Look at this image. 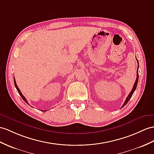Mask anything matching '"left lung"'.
<instances>
[{"instance_id":"obj_1","label":"left lung","mask_w":154,"mask_h":154,"mask_svg":"<svg viewBox=\"0 0 154 154\" xmlns=\"http://www.w3.org/2000/svg\"><path fill=\"white\" fill-rule=\"evenodd\" d=\"M136 58H137V57H136ZM137 63H138V61L137 59ZM138 67H139V65H138V69H137V79H136V80H135V82H134V85H133V89H132V90H131V91L130 92L129 95L127 96V99H126V100H125V102H124V103H123V104L122 105V108H123V106H124L125 105V104H126L127 103L129 102V99L131 98V97H132V95H133V93L134 92V91H135V89H136V88H137V84H138Z\"/></svg>"}]
</instances>
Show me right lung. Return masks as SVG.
I'll use <instances>...</instances> for the list:
<instances>
[{
    "mask_svg": "<svg viewBox=\"0 0 154 154\" xmlns=\"http://www.w3.org/2000/svg\"><path fill=\"white\" fill-rule=\"evenodd\" d=\"M14 85H15V87H16V88L17 89V91H18V93H19V94H20V95L21 97V98L23 99V100L25 101V102L26 103H27L28 104H29V103H28V102H27V99H26V98L23 95V94H22L21 93V92L20 91V89L18 88V87H17V84H16V80H15V78H14ZM45 111H46V110H44L43 112H45Z\"/></svg>",
    "mask_w": 154,
    "mask_h": 154,
    "instance_id": "add662e5",
    "label": "right lung"
}]
</instances>
